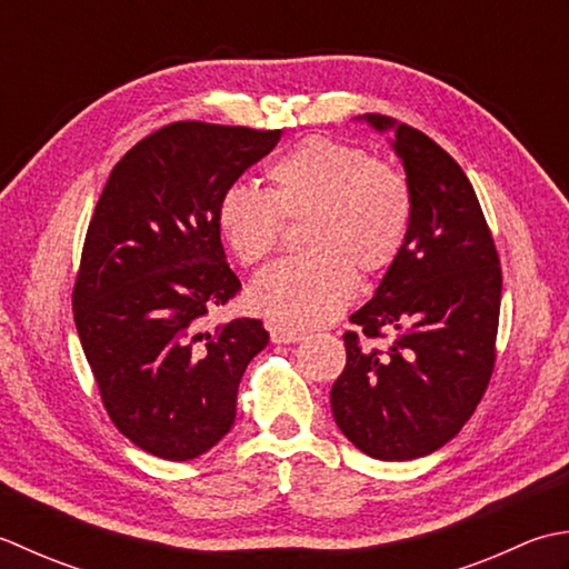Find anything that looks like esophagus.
Listing matches in <instances>:
<instances>
[{
  "mask_svg": "<svg viewBox=\"0 0 569 569\" xmlns=\"http://www.w3.org/2000/svg\"><path fill=\"white\" fill-rule=\"evenodd\" d=\"M268 329H270V336L274 343H297L305 339V329L289 327V323H282V321H272Z\"/></svg>",
  "mask_w": 569,
  "mask_h": 569,
  "instance_id": "esophagus-1",
  "label": "esophagus"
}]
</instances>
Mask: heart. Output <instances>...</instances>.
<instances>
[{
  "instance_id": "b5f03b06",
  "label": "heart",
  "mask_w": 569,
  "mask_h": 569,
  "mask_svg": "<svg viewBox=\"0 0 569 569\" xmlns=\"http://www.w3.org/2000/svg\"><path fill=\"white\" fill-rule=\"evenodd\" d=\"M270 189L230 183L218 196L216 226L242 264H258L280 242L282 218L307 216V250L277 260L250 287L252 305L272 319L323 323L339 317L356 272H386L408 242L412 191L402 173L331 137H307L268 169Z\"/></svg>"
}]
</instances>
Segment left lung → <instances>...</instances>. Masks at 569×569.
I'll return each instance as SVG.
<instances>
[{"label":"left lung","instance_id":"obj_1","mask_svg":"<svg viewBox=\"0 0 569 569\" xmlns=\"http://www.w3.org/2000/svg\"><path fill=\"white\" fill-rule=\"evenodd\" d=\"M376 130H396L412 191V226L400 258L373 299L351 315L367 338L346 331V368L331 388L339 430L380 461L432 455L457 437L477 410L493 373L501 264L471 181L435 139L382 114Z\"/></svg>","mask_w":569,"mask_h":569}]
</instances>
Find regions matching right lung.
I'll list each match as a JSON object with an SVG mask.
<instances>
[{
	"label": "right lung",
	"mask_w": 569,
	"mask_h": 569,
	"mask_svg": "<svg viewBox=\"0 0 569 569\" xmlns=\"http://www.w3.org/2000/svg\"><path fill=\"white\" fill-rule=\"evenodd\" d=\"M280 130L171 122L114 164L90 218L73 319L112 425L159 459L189 461L236 422L240 378L270 341L260 319L206 329L240 292L218 196Z\"/></svg>",
	"instance_id": "1"
}]
</instances>
